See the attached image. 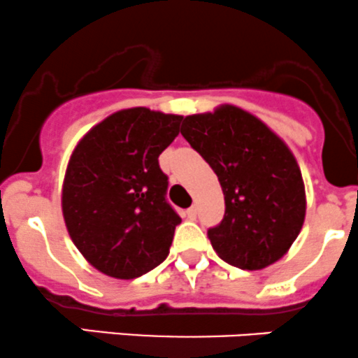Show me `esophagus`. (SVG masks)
<instances>
[{"mask_svg":"<svg viewBox=\"0 0 358 358\" xmlns=\"http://www.w3.org/2000/svg\"><path fill=\"white\" fill-rule=\"evenodd\" d=\"M196 212H198L196 205H191V207L186 210V214H187V217H189V219H194V217H196Z\"/></svg>","mask_w":358,"mask_h":358,"instance_id":"obj_1","label":"esophagus"}]
</instances>
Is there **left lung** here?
Segmentation results:
<instances>
[{
	"instance_id": "8db88e82",
	"label": "left lung",
	"mask_w": 358,
	"mask_h": 358,
	"mask_svg": "<svg viewBox=\"0 0 358 358\" xmlns=\"http://www.w3.org/2000/svg\"><path fill=\"white\" fill-rule=\"evenodd\" d=\"M180 134L224 193V217L207 236L226 263L263 270L298 238L306 198L294 155L261 120L235 106L186 116Z\"/></svg>"
}]
</instances>
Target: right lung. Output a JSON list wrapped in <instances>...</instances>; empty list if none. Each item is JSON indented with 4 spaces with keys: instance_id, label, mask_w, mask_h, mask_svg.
I'll use <instances>...</instances> for the list:
<instances>
[{
    "instance_id": "add662e5",
    "label": "right lung",
    "mask_w": 358,
    "mask_h": 358,
    "mask_svg": "<svg viewBox=\"0 0 358 358\" xmlns=\"http://www.w3.org/2000/svg\"><path fill=\"white\" fill-rule=\"evenodd\" d=\"M182 116L148 108L113 113L78 143L62 186V214L85 259L130 280L164 263L178 212L158 157L178 137Z\"/></svg>"
}]
</instances>
